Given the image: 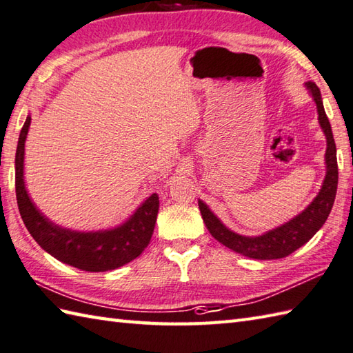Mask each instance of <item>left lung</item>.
I'll return each instance as SVG.
<instances>
[{"mask_svg": "<svg viewBox=\"0 0 353 353\" xmlns=\"http://www.w3.org/2000/svg\"><path fill=\"white\" fill-rule=\"evenodd\" d=\"M309 96L314 99L317 105L319 123L323 134L326 137V175L323 179L321 189L319 190L311 204H307L305 210H301L297 216L286 221L285 224L272 230H268L259 236H243L230 230L216 214L212 212L203 199H198L201 214H203L204 224L210 234L221 242L222 245L236 251L242 256L257 261H271V259H282L290 256L294 251L303 247L311 237L319 232L325 224L330 210H332L336 185H338V166H336V148L330 128L329 119L323 106V99L319 86L314 82L305 83Z\"/></svg>", "mask_w": 353, "mask_h": 353, "instance_id": "left-lung-1", "label": "left lung"}]
</instances>
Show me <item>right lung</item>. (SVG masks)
<instances>
[{
  "label": "right lung",
  "instance_id": "add662e5",
  "mask_svg": "<svg viewBox=\"0 0 353 353\" xmlns=\"http://www.w3.org/2000/svg\"><path fill=\"white\" fill-rule=\"evenodd\" d=\"M32 117L21 129L15 155V187L18 208L28 233L50 256L82 271L103 272L123 267L139 257L152 237L160 198L149 195L121 224L81 232L56 224L42 213L28 195L24 179L26 140Z\"/></svg>",
  "mask_w": 353,
  "mask_h": 353
}]
</instances>
